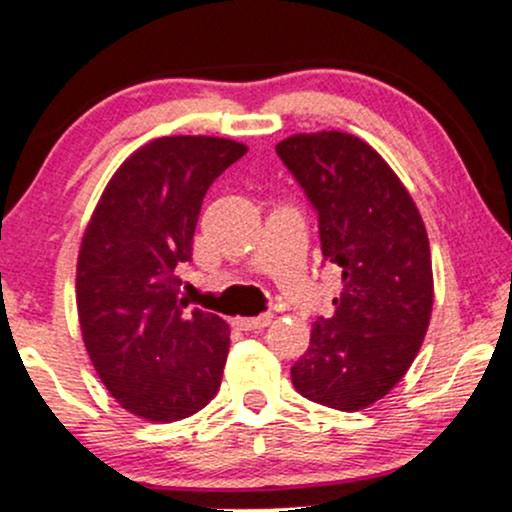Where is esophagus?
Wrapping results in <instances>:
<instances>
[{"mask_svg": "<svg viewBox=\"0 0 512 512\" xmlns=\"http://www.w3.org/2000/svg\"><path fill=\"white\" fill-rule=\"evenodd\" d=\"M272 318H274L272 313H262V316H255V318H235L233 323L238 325L240 330H262L272 323Z\"/></svg>", "mask_w": 512, "mask_h": 512, "instance_id": "1", "label": "esophagus"}]
</instances>
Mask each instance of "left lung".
Segmentation results:
<instances>
[{
    "label": "left lung",
    "instance_id": "1",
    "mask_svg": "<svg viewBox=\"0 0 512 512\" xmlns=\"http://www.w3.org/2000/svg\"><path fill=\"white\" fill-rule=\"evenodd\" d=\"M277 155L318 213L323 260L342 269L335 313L316 318L291 381L308 401L362 411L403 379L428 333V233L401 179L364 140L296 133Z\"/></svg>",
    "mask_w": 512,
    "mask_h": 512
}]
</instances>
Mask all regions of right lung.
I'll return each mask as SVG.
<instances>
[{"label":"right lung","mask_w":512,"mask_h":512,"mask_svg":"<svg viewBox=\"0 0 512 512\" xmlns=\"http://www.w3.org/2000/svg\"><path fill=\"white\" fill-rule=\"evenodd\" d=\"M243 143L167 136L138 148L106 184L77 260V313L99 379L126 411L174 423L221 386L230 328L179 299L201 201Z\"/></svg>","instance_id":"obj_1"}]
</instances>
